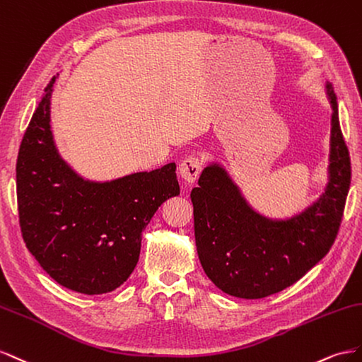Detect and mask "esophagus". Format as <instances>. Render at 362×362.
Here are the masks:
<instances>
[{
    "label": "esophagus",
    "instance_id": "34e87169",
    "mask_svg": "<svg viewBox=\"0 0 362 362\" xmlns=\"http://www.w3.org/2000/svg\"><path fill=\"white\" fill-rule=\"evenodd\" d=\"M200 171H202V162H200V159L194 158V156L187 158L185 160H182L180 165H179L180 177L183 179L185 183H188V185L194 183L195 180L199 179Z\"/></svg>",
    "mask_w": 362,
    "mask_h": 362
}]
</instances>
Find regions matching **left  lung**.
Wrapping results in <instances>:
<instances>
[{"instance_id": "1", "label": "left lung", "mask_w": 362, "mask_h": 362, "mask_svg": "<svg viewBox=\"0 0 362 362\" xmlns=\"http://www.w3.org/2000/svg\"><path fill=\"white\" fill-rule=\"evenodd\" d=\"M325 92L332 109L327 182L305 209L285 218L262 215L216 160L206 165L191 191L200 264L226 294L262 298L282 291L322 261L335 241L350 187V158L330 81Z\"/></svg>"}]
</instances>
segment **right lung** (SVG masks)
I'll return each mask as SVG.
<instances>
[{"mask_svg": "<svg viewBox=\"0 0 362 362\" xmlns=\"http://www.w3.org/2000/svg\"><path fill=\"white\" fill-rule=\"evenodd\" d=\"M51 78L21 142L19 224L27 249L57 284L94 296L117 290L139 259L142 230L180 194L175 163L89 180L60 156L51 130Z\"/></svg>", "mask_w": 362, "mask_h": 362, "instance_id": "1", "label": "right lung"}]
</instances>
